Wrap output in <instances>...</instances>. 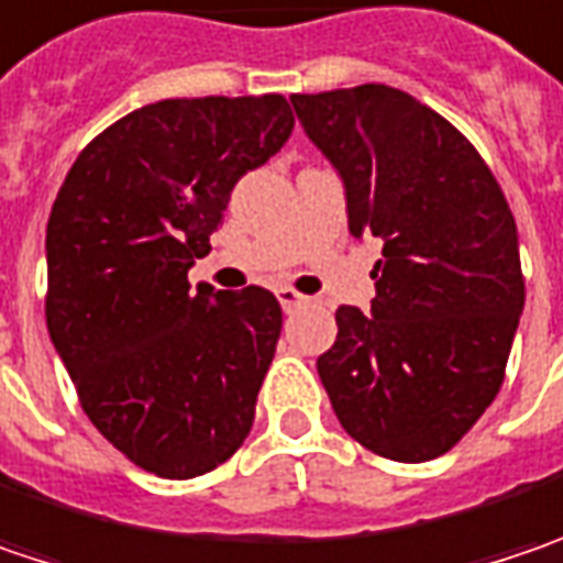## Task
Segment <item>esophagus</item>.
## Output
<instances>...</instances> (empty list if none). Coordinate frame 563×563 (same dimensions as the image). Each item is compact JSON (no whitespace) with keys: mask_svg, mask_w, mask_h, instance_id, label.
I'll list each match as a JSON object with an SVG mask.
<instances>
[{"mask_svg":"<svg viewBox=\"0 0 563 563\" xmlns=\"http://www.w3.org/2000/svg\"><path fill=\"white\" fill-rule=\"evenodd\" d=\"M275 295H278V303H282L285 310H297V307H303V303H307V297L297 295L295 288H278Z\"/></svg>","mask_w":563,"mask_h":563,"instance_id":"obj_1","label":"esophagus"}]
</instances>
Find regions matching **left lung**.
<instances>
[{"instance_id":"8db88e82","label":"left lung","mask_w":563,"mask_h":563,"mask_svg":"<svg viewBox=\"0 0 563 563\" xmlns=\"http://www.w3.org/2000/svg\"><path fill=\"white\" fill-rule=\"evenodd\" d=\"M291 103L345 180L352 238L383 240L371 313L339 307L317 361L329 402L371 453L437 460L504 383L526 303L514 211L463 132L399 88Z\"/></svg>"}]
</instances>
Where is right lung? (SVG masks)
I'll return each instance as SVG.
<instances>
[{
	"instance_id": "right-lung-1",
	"label": "right lung",
	"mask_w": 563,
	"mask_h": 563,
	"mask_svg": "<svg viewBox=\"0 0 563 563\" xmlns=\"http://www.w3.org/2000/svg\"><path fill=\"white\" fill-rule=\"evenodd\" d=\"M295 129L282 95L174 98L95 135L46 221V329L129 463L196 478L246 440L282 335L266 288L189 291L231 189Z\"/></svg>"
}]
</instances>
